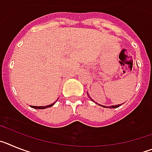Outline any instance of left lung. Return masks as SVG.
<instances>
[{"label": "left lung", "mask_w": 152, "mask_h": 152, "mask_svg": "<svg viewBox=\"0 0 152 152\" xmlns=\"http://www.w3.org/2000/svg\"><path fill=\"white\" fill-rule=\"evenodd\" d=\"M91 100H92V99H91ZM93 101H94V100H93ZM98 105H100V106H102V107H105V106H103V105H100V104H98ZM119 105H116V106H111V107H110V108H117V107H119Z\"/></svg>", "instance_id": "8db88e82"}]
</instances>
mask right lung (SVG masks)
I'll use <instances>...</instances> for the list:
<instances>
[{
	"label": "right lung",
	"mask_w": 152,
	"mask_h": 152,
	"mask_svg": "<svg viewBox=\"0 0 152 152\" xmlns=\"http://www.w3.org/2000/svg\"><path fill=\"white\" fill-rule=\"evenodd\" d=\"M54 104H55V103H52V104H50V105H49V106H45V107H34V106H31V107H32V108H34V109H45V108H48V107H52V106H53Z\"/></svg>",
	"instance_id": "obj_1"
}]
</instances>
